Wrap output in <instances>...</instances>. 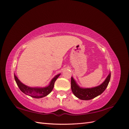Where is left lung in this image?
<instances>
[{
  "instance_id": "left-lung-1",
  "label": "left lung",
  "mask_w": 129,
  "mask_h": 129,
  "mask_svg": "<svg viewBox=\"0 0 129 129\" xmlns=\"http://www.w3.org/2000/svg\"><path fill=\"white\" fill-rule=\"evenodd\" d=\"M111 73L102 84L92 88H81L78 86L73 78L71 77V89L73 93L76 97L82 100H90L101 95L107 88L110 80Z\"/></svg>"
}]
</instances>
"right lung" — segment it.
<instances>
[{
	"instance_id": "add662e5",
	"label": "right lung",
	"mask_w": 129,
	"mask_h": 129,
	"mask_svg": "<svg viewBox=\"0 0 129 129\" xmlns=\"http://www.w3.org/2000/svg\"><path fill=\"white\" fill-rule=\"evenodd\" d=\"M60 74H58V75L54 77L51 81V82H50V83L48 87H46L43 88H34L27 87L24 84H22L15 75L14 79L15 80V82H16L18 87L22 92H24L27 95L30 96V97H33V98L39 99L42 98L43 97L46 96L47 95H48L49 93L51 92L54 88V83H55V81L58 77V76H60Z\"/></svg>"
}]
</instances>
